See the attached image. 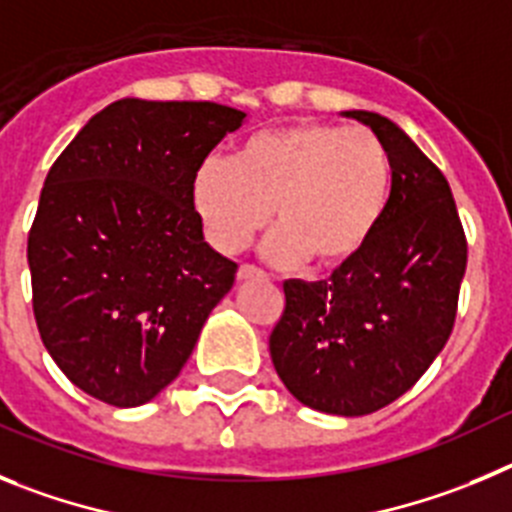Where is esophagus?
<instances>
[{
    "label": "esophagus",
    "mask_w": 512,
    "mask_h": 512,
    "mask_svg": "<svg viewBox=\"0 0 512 512\" xmlns=\"http://www.w3.org/2000/svg\"><path fill=\"white\" fill-rule=\"evenodd\" d=\"M260 278H265V273H262L260 267H255V265H242L237 270L239 283H245V280H260Z\"/></svg>",
    "instance_id": "1"
}]
</instances>
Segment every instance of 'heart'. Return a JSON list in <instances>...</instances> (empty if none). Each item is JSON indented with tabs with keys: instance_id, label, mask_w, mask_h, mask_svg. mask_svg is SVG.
<instances>
[{
	"instance_id": "obj_1",
	"label": "heart",
	"mask_w": 512,
	"mask_h": 512,
	"mask_svg": "<svg viewBox=\"0 0 512 512\" xmlns=\"http://www.w3.org/2000/svg\"><path fill=\"white\" fill-rule=\"evenodd\" d=\"M390 155L365 127L301 122L257 132L234 160L206 158L191 201L211 245L239 252L267 227L265 257L280 267L352 260L380 224L390 196Z\"/></svg>"
}]
</instances>
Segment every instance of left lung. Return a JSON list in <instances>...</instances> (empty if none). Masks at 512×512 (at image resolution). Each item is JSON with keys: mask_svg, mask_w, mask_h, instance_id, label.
Returning <instances> with one entry per match:
<instances>
[{"mask_svg": "<svg viewBox=\"0 0 512 512\" xmlns=\"http://www.w3.org/2000/svg\"><path fill=\"white\" fill-rule=\"evenodd\" d=\"M367 124L390 155L388 206L367 245L329 280H285L270 357L285 388L331 416H367L411 390L457 319L467 237L444 173L398 124Z\"/></svg>", "mask_w": 512, "mask_h": 512, "instance_id": "1", "label": "left lung"}]
</instances>
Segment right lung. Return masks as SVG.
Masks as SVG:
<instances>
[{
  "label": "right lung",
  "instance_id": "1",
  "mask_svg": "<svg viewBox=\"0 0 512 512\" xmlns=\"http://www.w3.org/2000/svg\"><path fill=\"white\" fill-rule=\"evenodd\" d=\"M247 114L119 99L45 178L27 237L32 311L63 375L117 408L153 400L191 357L237 262L211 250L193 173Z\"/></svg>",
  "mask_w": 512,
  "mask_h": 512
}]
</instances>
